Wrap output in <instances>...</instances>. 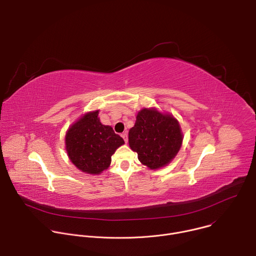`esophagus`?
<instances>
[{
	"label": "esophagus",
	"instance_id": "obj_1",
	"mask_svg": "<svg viewBox=\"0 0 256 256\" xmlns=\"http://www.w3.org/2000/svg\"><path fill=\"white\" fill-rule=\"evenodd\" d=\"M122 138L124 140V142H126V144L128 140V132H122Z\"/></svg>",
	"mask_w": 256,
	"mask_h": 256
}]
</instances>
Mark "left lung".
<instances>
[{"label": "left lung", "instance_id": "8db88e82", "mask_svg": "<svg viewBox=\"0 0 256 256\" xmlns=\"http://www.w3.org/2000/svg\"><path fill=\"white\" fill-rule=\"evenodd\" d=\"M184 136L179 122L171 114L155 108L138 112L134 126L128 132V144L142 165L150 169L166 166L177 155Z\"/></svg>", "mask_w": 256, "mask_h": 256}]
</instances>
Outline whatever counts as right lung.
I'll list each match as a JSON object with an SVG mask.
<instances>
[{
	"label": "right lung",
	"mask_w": 256,
	"mask_h": 256,
	"mask_svg": "<svg viewBox=\"0 0 256 256\" xmlns=\"http://www.w3.org/2000/svg\"><path fill=\"white\" fill-rule=\"evenodd\" d=\"M99 110L88 112L66 134V150L72 163L88 174H99L112 163V156L124 144L110 126H104Z\"/></svg>",
	"instance_id": "right-lung-1"
}]
</instances>
